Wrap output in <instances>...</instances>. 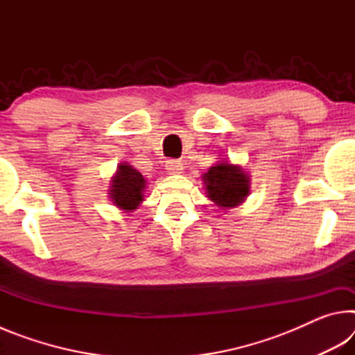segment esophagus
Masks as SVG:
<instances>
[{"instance_id": "esophagus-1", "label": "esophagus", "mask_w": 355, "mask_h": 355, "mask_svg": "<svg viewBox=\"0 0 355 355\" xmlns=\"http://www.w3.org/2000/svg\"><path fill=\"white\" fill-rule=\"evenodd\" d=\"M166 172L169 173V175H177V173H182L183 172V163H182V161H175V159L167 161Z\"/></svg>"}]
</instances>
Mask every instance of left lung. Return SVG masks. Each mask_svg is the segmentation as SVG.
Wrapping results in <instances>:
<instances>
[{
  "label": "left lung",
  "instance_id": "left-lung-1",
  "mask_svg": "<svg viewBox=\"0 0 355 355\" xmlns=\"http://www.w3.org/2000/svg\"><path fill=\"white\" fill-rule=\"evenodd\" d=\"M207 197L222 209L236 208L250 194V175L241 166L219 159L202 175Z\"/></svg>",
  "mask_w": 355,
  "mask_h": 355
}]
</instances>
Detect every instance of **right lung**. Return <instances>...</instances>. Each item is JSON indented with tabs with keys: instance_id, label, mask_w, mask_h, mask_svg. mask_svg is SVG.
Wrapping results in <instances>:
<instances>
[{
	"instance_id": "obj_1",
	"label": "right lung",
	"mask_w": 355,
	"mask_h": 355,
	"mask_svg": "<svg viewBox=\"0 0 355 355\" xmlns=\"http://www.w3.org/2000/svg\"><path fill=\"white\" fill-rule=\"evenodd\" d=\"M146 189L147 182L142 173L128 163H120L111 177L107 196L114 207L125 213H133L144 202Z\"/></svg>"
}]
</instances>
